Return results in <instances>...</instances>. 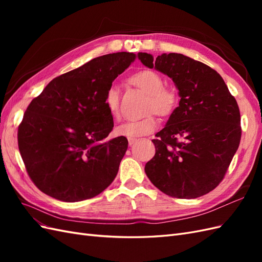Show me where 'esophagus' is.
<instances>
[{
    "label": "esophagus",
    "mask_w": 262,
    "mask_h": 262,
    "mask_svg": "<svg viewBox=\"0 0 262 262\" xmlns=\"http://www.w3.org/2000/svg\"><path fill=\"white\" fill-rule=\"evenodd\" d=\"M128 141H129V145L130 146H132L134 143H136V142L138 141V139H136V138H129L128 139Z\"/></svg>",
    "instance_id": "1"
}]
</instances>
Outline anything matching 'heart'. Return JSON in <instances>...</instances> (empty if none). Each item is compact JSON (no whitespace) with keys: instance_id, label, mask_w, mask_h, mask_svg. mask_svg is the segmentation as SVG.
Here are the masks:
<instances>
[{"instance_id":"b5f03b06","label":"heart","mask_w":262,"mask_h":262,"mask_svg":"<svg viewBox=\"0 0 262 262\" xmlns=\"http://www.w3.org/2000/svg\"><path fill=\"white\" fill-rule=\"evenodd\" d=\"M131 83L147 94L145 113L154 112L158 116L166 117L173 113L178 104L177 92L168 86H164L162 76L155 71H140L131 77ZM105 106L115 119L120 117V93L118 87L113 85L106 92ZM157 119L148 114L145 117L121 123L117 126L116 133L120 137L138 138L146 136L157 129Z\"/></svg>"}]
</instances>
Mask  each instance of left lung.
<instances>
[{
    "mask_svg": "<svg viewBox=\"0 0 262 262\" xmlns=\"http://www.w3.org/2000/svg\"><path fill=\"white\" fill-rule=\"evenodd\" d=\"M139 59L172 78L179 106L152 140L155 156L145 172L162 192L194 199L223 180L242 138L237 101L215 70L180 53L140 52Z\"/></svg>",
    "mask_w": 262,
    "mask_h": 262,
    "instance_id": "8db88e82",
    "label": "left lung"
}]
</instances>
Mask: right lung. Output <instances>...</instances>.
Wrapping results in <instances>:
<instances>
[{
  "mask_svg": "<svg viewBox=\"0 0 262 262\" xmlns=\"http://www.w3.org/2000/svg\"><path fill=\"white\" fill-rule=\"evenodd\" d=\"M130 52L95 58L45 87L24 114L18 148L28 176L54 199L77 202L96 196L116 178L128 148L105 106L115 78L136 60Z\"/></svg>",
  "mask_w": 262,
  "mask_h": 262,
  "instance_id": "obj_1",
  "label": "right lung"
}]
</instances>
